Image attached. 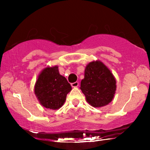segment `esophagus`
<instances>
[{
	"label": "esophagus",
	"mask_w": 150,
	"mask_h": 150,
	"mask_svg": "<svg viewBox=\"0 0 150 150\" xmlns=\"http://www.w3.org/2000/svg\"><path fill=\"white\" fill-rule=\"evenodd\" d=\"M78 85H79L78 82H73V83H71V86L73 87H78Z\"/></svg>",
	"instance_id": "esophagus-1"
}]
</instances>
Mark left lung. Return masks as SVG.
<instances>
[{"label": "left lung", "instance_id": "left-lung-1", "mask_svg": "<svg viewBox=\"0 0 150 150\" xmlns=\"http://www.w3.org/2000/svg\"><path fill=\"white\" fill-rule=\"evenodd\" d=\"M116 83L113 74L104 63L93 61L86 67L80 89L89 104L94 107H101L112 101Z\"/></svg>", "mask_w": 150, "mask_h": 150}]
</instances>
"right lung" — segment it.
Wrapping results in <instances>:
<instances>
[{
	"label": "right lung",
	"instance_id": "obj_1",
	"mask_svg": "<svg viewBox=\"0 0 150 150\" xmlns=\"http://www.w3.org/2000/svg\"><path fill=\"white\" fill-rule=\"evenodd\" d=\"M72 87L65 77L60 75L58 67L46 68L38 77L34 93L40 104L50 109H58L64 104Z\"/></svg>",
	"mask_w": 150,
	"mask_h": 150
}]
</instances>
